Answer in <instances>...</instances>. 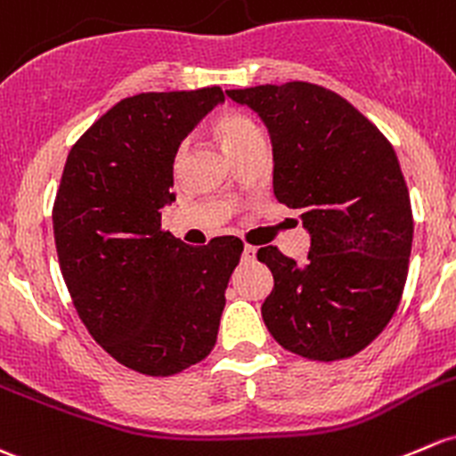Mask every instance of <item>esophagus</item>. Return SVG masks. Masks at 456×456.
<instances>
[{
	"label": "esophagus",
	"mask_w": 456,
	"mask_h": 456,
	"mask_svg": "<svg viewBox=\"0 0 456 456\" xmlns=\"http://www.w3.org/2000/svg\"><path fill=\"white\" fill-rule=\"evenodd\" d=\"M256 256H257V248L251 247V244H247V247H244V251H242V260L244 262H253V260H256Z\"/></svg>",
	"instance_id": "1"
}]
</instances>
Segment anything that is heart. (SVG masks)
Wrapping results in <instances>:
<instances>
[{"label": "heart", "instance_id": "1", "mask_svg": "<svg viewBox=\"0 0 456 456\" xmlns=\"http://www.w3.org/2000/svg\"><path fill=\"white\" fill-rule=\"evenodd\" d=\"M212 133L216 140L223 143V148L227 152H233L238 146H242L244 142L253 140V137L262 135L257 124L251 118H247L244 113L238 111H224L212 122ZM183 155V151L179 152V159Z\"/></svg>", "mask_w": 456, "mask_h": 456}]
</instances>
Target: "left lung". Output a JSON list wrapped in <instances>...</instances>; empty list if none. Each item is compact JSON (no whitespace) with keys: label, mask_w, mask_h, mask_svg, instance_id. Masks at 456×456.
<instances>
[{"label":"left lung","mask_w":456,"mask_h":456,"mask_svg":"<svg viewBox=\"0 0 456 456\" xmlns=\"http://www.w3.org/2000/svg\"><path fill=\"white\" fill-rule=\"evenodd\" d=\"M260 115L273 143V191L299 209L310 233L305 262L265 247L273 273L262 319L277 343L310 361L365 349L404 290L413 212L387 137L334 91L310 83L229 89Z\"/></svg>","instance_id":"8db88e82"}]
</instances>
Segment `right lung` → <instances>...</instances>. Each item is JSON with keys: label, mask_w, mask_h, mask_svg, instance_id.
Wrapping results in <instances>:
<instances>
[{"label": "right lung", "mask_w": 456, "mask_h": 456, "mask_svg": "<svg viewBox=\"0 0 456 456\" xmlns=\"http://www.w3.org/2000/svg\"><path fill=\"white\" fill-rule=\"evenodd\" d=\"M220 87L140 94L74 143L56 191L54 242L80 321L118 362L172 376L214 349L242 240L188 247L161 229L181 142Z\"/></svg>", "instance_id": "right-lung-1"}]
</instances>
